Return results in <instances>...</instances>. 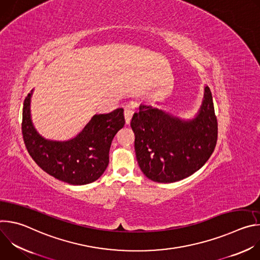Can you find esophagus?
<instances>
[{"label":"esophagus","instance_id":"esophagus-1","mask_svg":"<svg viewBox=\"0 0 260 260\" xmlns=\"http://www.w3.org/2000/svg\"><path fill=\"white\" fill-rule=\"evenodd\" d=\"M133 115H134V111L131 108H125L124 109V118H125V122L127 124L131 122Z\"/></svg>","mask_w":260,"mask_h":260}]
</instances>
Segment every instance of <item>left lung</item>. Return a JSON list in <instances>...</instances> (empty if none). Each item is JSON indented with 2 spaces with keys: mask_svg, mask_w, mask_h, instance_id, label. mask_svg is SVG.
<instances>
[{
  "mask_svg": "<svg viewBox=\"0 0 260 260\" xmlns=\"http://www.w3.org/2000/svg\"><path fill=\"white\" fill-rule=\"evenodd\" d=\"M135 151L143 174L154 182L173 183L199 171L212 155L218 124L211 90L205 86L197 116L183 120L141 104L132 118Z\"/></svg>",
  "mask_w": 260,
  "mask_h": 260,
  "instance_id": "8db88e82",
  "label": "left lung"
}]
</instances>
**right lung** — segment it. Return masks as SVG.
Returning a JSON list of instances; mask_svg holds the SVG:
<instances>
[{"label": "right lung", "instance_id": "1", "mask_svg": "<svg viewBox=\"0 0 260 260\" xmlns=\"http://www.w3.org/2000/svg\"><path fill=\"white\" fill-rule=\"evenodd\" d=\"M24 100L21 131L26 150L35 162L50 176L72 185H85L98 180L109 165L111 143L125 120L123 109L95 114L84 128L68 141L43 138L30 119V98Z\"/></svg>", "mask_w": 260, "mask_h": 260}]
</instances>
